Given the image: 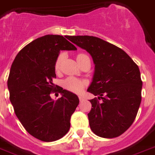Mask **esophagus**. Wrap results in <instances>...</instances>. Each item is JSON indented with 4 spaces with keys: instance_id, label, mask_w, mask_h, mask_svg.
<instances>
[{
    "instance_id": "1",
    "label": "esophagus",
    "mask_w": 155,
    "mask_h": 155,
    "mask_svg": "<svg viewBox=\"0 0 155 155\" xmlns=\"http://www.w3.org/2000/svg\"><path fill=\"white\" fill-rule=\"evenodd\" d=\"M79 99H80V102H82V101H84V97H83V96H79Z\"/></svg>"
}]
</instances>
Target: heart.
Listing matches in <instances>:
<instances>
[{
    "instance_id": "1",
    "label": "heart",
    "mask_w": 155,
    "mask_h": 155,
    "mask_svg": "<svg viewBox=\"0 0 155 155\" xmlns=\"http://www.w3.org/2000/svg\"><path fill=\"white\" fill-rule=\"evenodd\" d=\"M64 55L63 54H60L58 57L57 60H56L55 62V68L56 71H58L61 65L62 61H63ZM88 58L87 55H86L84 53H79L77 56H76V60H77L78 63H80V61H82L84 58ZM86 85V82L84 80H79L77 78L75 77H68L67 79L63 81V87L65 88L66 90L69 91L73 92V93L80 94L83 91L84 87Z\"/></svg>"
}]
</instances>
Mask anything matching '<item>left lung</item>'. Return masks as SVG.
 Masks as SVG:
<instances>
[{
    "label": "left lung",
    "mask_w": 155,
    "mask_h": 155,
    "mask_svg": "<svg viewBox=\"0 0 155 155\" xmlns=\"http://www.w3.org/2000/svg\"><path fill=\"white\" fill-rule=\"evenodd\" d=\"M69 40L87 51L95 64L87 89L97 96L90 100L91 129L102 138L120 136L132 124L141 102L143 82L139 67L123 49L99 38L71 36Z\"/></svg>",
    "instance_id": "left-lung-1"
}]
</instances>
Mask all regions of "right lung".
<instances>
[{"label": "right lung", "mask_w": 155, "mask_h": 155, "mask_svg": "<svg viewBox=\"0 0 155 155\" xmlns=\"http://www.w3.org/2000/svg\"><path fill=\"white\" fill-rule=\"evenodd\" d=\"M69 38L71 36H65ZM61 35H47L23 47L12 64L8 79L9 99L27 132L38 140L53 142L65 136L70 119L79 105V97L58 88L55 62L61 50L76 47ZM58 91L61 98L54 101L50 94Z\"/></svg>", "instance_id": "add662e5"}]
</instances>
